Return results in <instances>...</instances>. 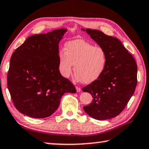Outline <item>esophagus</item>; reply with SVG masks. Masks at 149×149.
<instances>
[{
    "mask_svg": "<svg viewBox=\"0 0 149 149\" xmlns=\"http://www.w3.org/2000/svg\"><path fill=\"white\" fill-rule=\"evenodd\" d=\"M76 91L77 92H80L81 91V88L79 87H76Z\"/></svg>",
    "mask_w": 149,
    "mask_h": 149,
    "instance_id": "34e87169",
    "label": "esophagus"
}]
</instances>
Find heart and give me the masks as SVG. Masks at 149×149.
I'll return each mask as SVG.
<instances>
[{"mask_svg":"<svg viewBox=\"0 0 149 149\" xmlns=\"http://www.w3.org/2000/svg\"><path fill=\"white\" fill-rule=\"evenodd\" d=\"M65 50L60 51L58 56L59 71L64 77L71 75L74 64L75 79L85 84L95 81L104 72L107 56L102 47L77 39L66 42Z\"/></svg>","mask_w":149,"mask_h":149,"instance_id":"heart-1","label":"heart"}]
</instances>
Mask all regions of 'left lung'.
<instances>
[{"instance_id": "8db88e82", "label": "left lung", "mask_w": 149, "mask_h": 149, "mask_svg": "<svg viewBox=\"0 0 149 149\" xmlns=\"http://www.w3.org/2000/svg\"><path fill=\"white\" fill-rule=\"evenodd\" d=\"M105 50L107 65L99 79L82 88L92 95L93 101L84 107L98 120L114 118L124 110L137 84V65L119 39L96 29H81Z\"/></svg>"}]
</instances>
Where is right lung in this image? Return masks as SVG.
I'll use <instances>...</instances> for the list:
<instances>
[{
  "label": "right lung",
  "mask_w": 149,
  "mask_h": 149,
  "mask_svg": "<svg viewBox=\"0 0 149 149\" xmlns=\"http://www.w3.org/2000/svg\"><path fill=\"white\" fill-rule=\"evenodd\" d=\"M67 29L27 37L12 54L7 85L12 102L22 114L33 118L51 116L65 93H76L70 81L60 74L59 42Z\"/></svg>",
  "instance_id": "1"
}]
</instances>
